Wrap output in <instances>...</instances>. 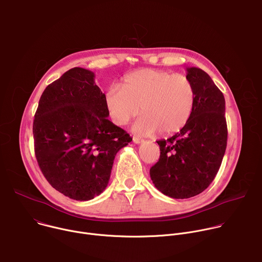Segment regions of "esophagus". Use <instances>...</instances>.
<instances>
[{
	"label": "esophagus",
	"instance_id": "obj_1",
	"mask_svg": "<svg viewBox=\"0 0 262 262\" xmlns=\"http://www.w3.org/2000/svg\"><path fill=\"white\" fill-rule=\"evenodd\" d=\"M133 141H134V143H136V144H140V143H143V142H144V140L141 139V138H139V137H134V138H133Z\"/></svg>",
	"mask_w": 262,
	"mask_h": 262
}]
</instances>
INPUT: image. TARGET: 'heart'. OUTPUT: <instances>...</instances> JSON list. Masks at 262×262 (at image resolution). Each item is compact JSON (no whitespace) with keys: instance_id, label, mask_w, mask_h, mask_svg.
I'll return each mask as SVG.
<instances>
[{"instance_id":"obj_1","label":"heart","mask_w":262,"mask_h":262,"mask_svg":"<svg viewBox=\"0 0 262 262\" xmlns=\"http://www.w3.org/2000/svg\"><path fill=\"white\" fill-rule=\"evenodd\" d=\"M195 102V86L185 74L148 68L128 73L120 88L112 86L104 95L108 116L117 125L127 124L142 112L133 129L144 136L179 132L189 122Z\"/></svg>"}]
</instances>
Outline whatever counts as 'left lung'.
Wrapping results in <instances>:
<instances>
[{"label":"left lung","mask_w":262,"mask_h":262,"mask_svg":"<svg viewBox=\"0 0 262 262\" xmlns=\"http://www.w3.org/2000/svg\"><path fill=\"white\" fill-rule=\"evenodd\" d=\"M194 84L196 102L189 122L160 145L159 162L150 168L156 188L175 199L202 193L214 179L227 146L225 98L208 74L186 68Z\"/></svg>","instance_id":"obj_1"}]
</instances>
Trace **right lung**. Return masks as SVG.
I'll list each match as a JSON object with an SVG mask.
<instances>
[{
	"label": "right lung",
	"instance_id": "add662e5",
	"mask_svg": "<svg viewBox=\"0 0 262 262\" xmlns=\"http://www.w3.org/2000/svg\"><path fill=\"white\" fill-rule=\"evenodd\" d=\"M94 73L74 67L43 91L33 122L34 150L54 189L78 201L101 194L116 154L133 139L111 122Z\"/></svg>",
	"mask_w": 262,
	"mask_h": 262
}]
</instances>
